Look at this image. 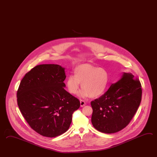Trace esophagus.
Returning a JSON list of instances; mask_svg holds the SVG:
<instances>
[{"mask_svg":"<svg viewBox=\"0 0 157 157\" xmlns=\"http://www.w3.org/2000/svg\"><path fill=\"white\" fill-rule=\"evenodd\" d=\"M80 106H81V107H83V106H85L86 104V102H85V101H83V100H82V99H80Z\"/></svg>","mask_w":157,"mask_h":157,"instance_id":"34e87169","label":"esophagus"}]
</instances>
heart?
I'll list each match as a JSON object with an SVG mask.
<instances>
[{
    "label": "heart",
    "mask_w": 157,
    "mask_h": 157,
    "mask_svg": "<svg viewBox=\"0 0 157 157\" xmlns=\"http://www.w3.org/2000/svg\"><path fill=\"white\" fill-rule=\"evenodd\" d=\"M109 82V73L105 69L90 64H82L74 69V75H68L66 86L71 94H75L81 83L83 90L80 92V97L90 96L96 98L105 92Z\"/></svg>",
    "instance_id": "heart-1"
}]
</instances>
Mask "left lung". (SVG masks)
<instances>
[{"instance_id": "8db88e82", "label": "left lung", "mask_w": 157, "mask_h": 157, "mask_svg": "<svg viewBox=\"0 0 157 157\" xmlns=\"http://www.w3.org/2000/svg\"><path fill=\"white\" fill-rule=\"evenodd\" d=\"M140 82L130 73H123L99 98L91 102V121L98 131L106 134L125 128L134 117L142 96Z\"/></svg>"}]
</instances>
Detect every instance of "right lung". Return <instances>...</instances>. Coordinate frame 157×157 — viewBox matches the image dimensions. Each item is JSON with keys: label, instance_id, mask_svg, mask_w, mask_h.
<instances>
[{"label": "right lung", "instance_id": "1", "mask_svg": "<svg viewBox=\"0 0 157 157\" xmlns=\"http://www.w3.org/2000/svg\"><path fill=\"white\" fill-rule=\"evenodd\" d=\"M65 68L56 64L36 66L26 74L17 90V103L29 126L53 138L69 128L80 101L64 90Z\"/></svg>", "mask_w": 157, "mask_h": 157}]
</instances>
